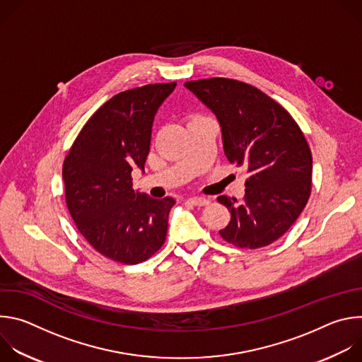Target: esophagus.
Returning <instances> with one entry per match:
<instances>
[{
    "label": "esophagus",
    "mask_w": 362,
    "mask_h": 362,
    "mask_svg": "<svg viewBox=\"0 0 362 362\" xmlns=\"http://www.w3.org/2000/svg\"><path fill=\"white\" fill-rule=\"evenodd\" d=\"M189 202H190L192 204H194V206H206V204L209 203V200L206 199V197H190Z\"/></svg>",
    "instance_id": "34e87169"
}]
</instances>
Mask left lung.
<instances>
[{"mask_svg":"<svg viewBox=\"0 0 362 362\" xmlns=\"http://www.w3.org/2000/svg\"><path fill=\"white\" fill-rule=\"evenodd\" d=\"M216 116L225 156L249 175L245 197L219 196L230 212L221 236L256 249L279 239L298 219L311 193L313 156L292 116L269 95L230 78L185 83Z\"/></svg>","mask_w":362,"mask_h":362,"instance_id":"8db88e82","label":"left lung"}]
</instances>
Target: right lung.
<instances>
[{"label":"right lung","mask_w":362,"mask_h":362,"mask_svg":"<svg viewBox=\"0 0 362 362\" xmlns=\"http://www.w3.org/2000/svg\"><path fill=\"white\" fill-rule=\"evenodd\" d=\"M176 83L122 91L84 124L63 165L66 202L77 229L103 256L134 265L166 239L173 197L133 189L132 170L144 172L151 127Z\"/></svg>","instance_id":"obj_1"}]
</instances>
